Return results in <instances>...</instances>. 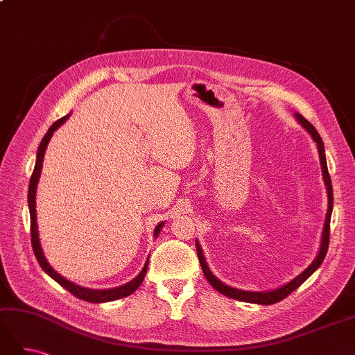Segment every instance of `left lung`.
<instances>
[{"mask_svg":"<svg viewBox=\"0 0 355 355\" xmlns=\"http://www.w3.org/2000/svg\"><path fill=\"white\" fill-rule=\"evenodd\" d=\"M295 118L297 120V123L302 125L305 130L313 137V141L317 144V149H318V155H320V164H321V171H323V180L324 185L327 189V213H326V220H324V227H323V232H321V243H320V250L315 256V259L309 263V266L306 270H304L299 275H296L293 280H290L288 283L277 287L274 290H268V292H250V290H241L237 287H231L228 284L222 283L219 278L214 275L210 268L206 262V257L202 254V249L198 243V240H196V245H197V254L198 259L202 268V272L206 275L207 282L218 290L219 293L228 296L231 299L235 300H241V302H249V304H257V305H272L280 302L282 299H284L286 296H288L290 293L296 290L300 284H302L309 275H313L321 265V262L324 261V256L327 253V247H329V234H330V218H331V210H333V191H331V182H330V176H329V170H327V161H326V154H324V144L321 141V137L318 135V132L314 128V125L311 124L305 118L295 112Z\"/></svg>","mask_w":355,"mask_h":355,"instance_id":"left-lung-1","label":"left lung"}]
</instances>
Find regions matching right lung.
Masks as SVG:
<instances>
[{"instance_id": "add662e5", "label": "right lung", "mask_w": 355, "mask_h": 355, "mask_svg": "<svg viewBox=\"0 0 355 355\" xmlns=\"http://www.w3.org/2000/svg\"><path fill=\"white\" fill-rule=\"evenodd\" d=\"M71 116V114L65 115L59 118L56 123H53V125L49 128L47 133L42 137V141L38 146V151H37V161H35V167L34 171H32V176L29 180V191H28V206H29V214H31V243H32V249H34L35 257L40 263V266L42 270L46 271L47 275H50L53 280L58 282L62 287H65L68 292H71L73 296H77L83 300H87V302H93V304H102V302H111V300H116V299H121L125 297L128 295H132L135 290L142 284V282L145 280V275H146V270H148V263H149V256L148 259L142 268V271L139 272L132 282H128L120 287H112V288H89V287H83L75 284L69 280H67L65 277H62L59 272H56L53 270L51 265L47 262L44 252H42V247L40 243V234H38V225H37V209H35V196H37V187H38V182H40V176H41V170H42V159H44V154H46V149L47 145L50 142V139L55 133L58 128L65 123L68 118ZM164 227V222H159L155 230H154V237L157 239L158 234L161 231V228Z\"/></svg>"}]
</instances>
